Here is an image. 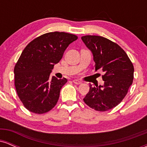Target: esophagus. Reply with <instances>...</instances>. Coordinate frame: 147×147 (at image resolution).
<instances>
[{"mask_svg": "<svg viewBox=\"0 0 147 147\" xmlns=\"http://www.w3.org/2000/svg\"><path fill=\"white\" fill-rule=\"evenodd\" d=\"M73 82H74V83H75V84H77V85H79V84H81L82 83V82H81V81L78 80V79H74Z\"/></svg>", "mask_w": 147, "mask_h": 147, "instance_id": "1", "label": "esophagus"}]
</instances>
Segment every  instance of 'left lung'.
<instances>
[{
  "instance_id": "1",
  "label": "left lung",
  "mask_w": 147,
  "mask_h": 147,
  "mask_svg": "<svg viewBox=\"0 0 147 147\" xmlns=\"http://www.w3.org/2000/svg\"><path fill=\"white\" fill-rule=\"evenodd\" d=\"M90 50L95 63V71L102 70L104 84L93 86L84 98L89 107L98 111H106L117 106L125 97L132 85L134 68L132 62L117 43L100 36L82 37Z\"/></svg>"
}]
</instances>
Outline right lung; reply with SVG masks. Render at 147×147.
Segmentation results:
<instances>
[{"mask_svg": "<svg viewBox=\"0 0 147 147\" xmlns=\"http://www.w3.org/2000/svg\"><path fill=\"white\" fill-rule=\"evenodd\" d=\"M78 38L65 32H49L34 39L25 47L14 67V83L18 97L34 113L48 112L58 102L65 78L50 79L54 65L65 49Z\"/></svg>", "mask_w": 147, "mask_h": 147, "instance_id": "right-lung-1", "label": "right lung"}]
</instances>
